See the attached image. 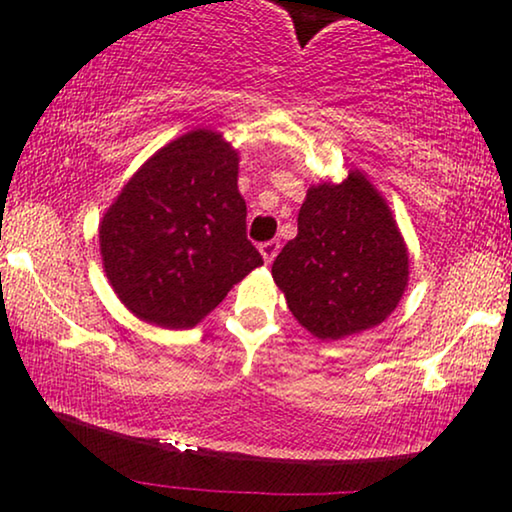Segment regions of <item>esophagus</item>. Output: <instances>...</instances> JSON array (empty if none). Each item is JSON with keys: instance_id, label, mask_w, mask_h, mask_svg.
<instances>
[{"instance_id": "1", "label": "esophagus", "mask_w": 512, "mask_h": 512, "mask_svg": "<svg viewBox=\"0 0 512 512\" xmlns=\"http://www.w3.org/2000/svg\"><path fill=\"white\" fill-rule=\"evenodd\" d=\"M258 251H261V256H263L265 263H272V261H275V256L279 254V242L277 240L263 242L261 247H258Z\"/></svg>"}]
</instances>
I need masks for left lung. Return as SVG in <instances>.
<instances>
[{
  "mask_svg": "<svg viewBox=\"0 0 512 512\" xmlns=\"http://www.w3.org/2000/svg\"><path fill=\"white\" fill-rule=\"evenodd\" d=\"M272 279L319 340L368 331L396 310L410 279L408 244L366 174L307 188L298 235L279 251Z\"/></svg>",
  "mask_w": 512,
  "mask_h": 512,
  "instance_id": "1",
  "label": "left lung"
}]
</instances>
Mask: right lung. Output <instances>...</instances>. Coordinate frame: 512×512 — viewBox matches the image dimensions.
Instances as JSON below:
<instances>
[{
	"instance_id": "obj_1",
	"label": "right lung",
	"mask_w": 512,
	"mask_h": 512,
	"mask_svg": "<svg viewBox=\"0 0 512 512\" xmlns=\"http://www.w3.org/2000/svg\"><path fill=\"white\" fill-rule=\"evenodd\" d=\"M240 153L216 130L158 149L100 221V254L118 300L146 324L193 328L263 265L247 240Z\"/></svg>"
}]
</instances>
